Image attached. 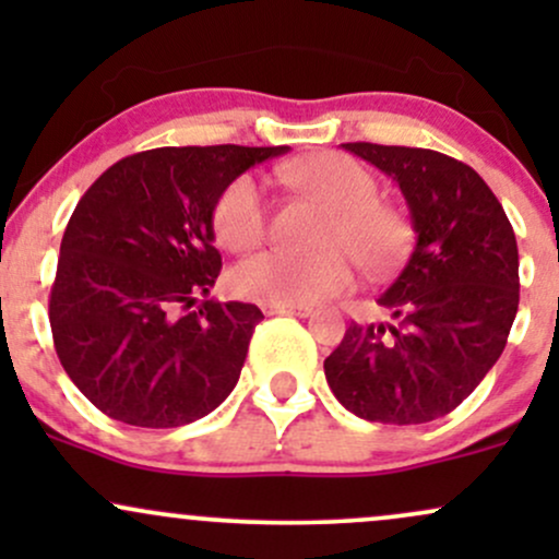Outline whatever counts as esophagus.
Here are the masks:
<instances>
[{"mask_svg": "<svg viewBox=\"0 0 559 559\" xmlns=\"http://www.w3.org/2000/svg\"><path fill=\"white\" fill-rule=\"evenodd\" d=\"M265 316H297V318H310L312 307H286V305H265L262 307Z\"/></svg>", "mask_w": 559, "mask_h": 559, "instance_id": "obj_1", "label": "esophagus"}]
</instances>
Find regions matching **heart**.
<instances>
[{"instance_id": "1", "label": "heart", "mask_w": 559, "mask_h": 559, "mask_svg": "<svg viewBox=\"0 0 559 559\" xmlns=\"http://www.w3.org/2000/svg\"><path fill=\"white\" fill-rule=\"evenodd\" d=\"M286 181L329 204L320 230V254L284 249L254 254L230 273V286L260 305L307 307L344 292L355 281V260L362 271L386 273L407 247V226L389 204L378 202V178L357 159L320 152L284 170ZM215 239L230 252L258 247L267 234L265 191L254 176L234 178L213 210Z\"/></svg>"}]
</instances>
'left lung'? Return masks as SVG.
<instances>
[{"mask_svg": "<svg viewBox=\"0 0 559 559\" xmlns=\"http://www.w3.org/2000/svg\"><path fill=\"white\" fill-rule=\"evenodd\" d=\"M400 183L409 260L378 305L391 323H352L325 381L357 418L415 426L452 413L502 355L521 299L518 241L471 165L418 146L342 144Z\"/></svg>", "mask_w": 559, "mask_h": 559, "instance_id": "8db88e82", "label": "left lung"}]
</instances>
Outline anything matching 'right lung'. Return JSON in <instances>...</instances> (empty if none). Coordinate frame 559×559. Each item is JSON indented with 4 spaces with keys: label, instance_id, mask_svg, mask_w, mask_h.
<instances>
[{
    "label": "right lung",
    "instance_id": "add662e5",
    "mask_svg": "<svg viewBox=\"0 0 559 559\" xmlns=\"http://www.w3.org/2000/svg\"><path fill=\"white\" fill-rule=\"evenodd\" d=\"M288 146H159L123 157L70 215L49 297L55 349L107 418L178 428L234 391L262 320L243 301H200L223 262V189Z\"/></svg>",
    "mask_w": 559,
    "mask_h": 559
}]
</instances>
